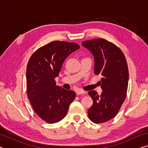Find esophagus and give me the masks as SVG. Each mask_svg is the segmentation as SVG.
Here are the masks:
<instances>
[{"instance_id":"obj_1","label":"esophagus","mask_w":148,"mask_h":148,"mask_svg":"<svg viewBox=\"0 0 148 148\" xmlns=\"http://www.w3.org/2000/svg\"><path fill=\"white\" fill-rule=\"evenodd\" d=\"M86 91H84V90H82V89H78V90H77V91H76V94L77 95H84L85 93H86Z\"/></svg>"}]
</instances>
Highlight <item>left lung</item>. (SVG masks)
<instances>
[{
  "label": "left lung",
  "instance_id": "1",
  "mask_svg": "<svg viewBox=\"0 0 148 148\" xmlns=\"http://www.w3.org/2000/svg\"><path fill=\"white\" fill-rule=\"evenodd\" d=\"M82 44L93 55L94 73L102 76L101 95L95 90L88 92L93 101L88 110L89 118L95 123H102L116 116L126 98L129 81L127 60L121 49L106 39H92Z\"/></svg>",
  "mask_w": 148,
  "mask_h": 148
}]
</instances>
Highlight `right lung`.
Returning <instances> with one entry per match:
<instances>
[{"instance_id":"add662e5","label":"right lung","mask_w":148,"mask_h":148,"mask_svg":"<svg viewBox=\"0 0 148 148\" xmlns=\"http://www.w3.org/2000/svg\"><path fill=\"white\" fill-rule=\"evenodd\" d=\"M79 48L76 43L53 41L39 47L27 66V95L32 108L47 123H55L66 116L76 97L72 90L56 86L65 59Z\"/></svg>"}]
</instances>
